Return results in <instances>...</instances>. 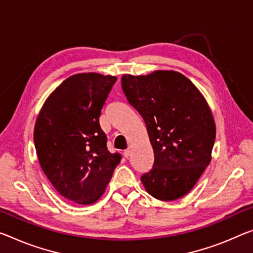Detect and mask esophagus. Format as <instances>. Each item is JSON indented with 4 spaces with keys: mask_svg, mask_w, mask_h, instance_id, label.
Masks as SVG:
<instances>
[{
    "mask_svg": "<svg viewBox=\"0 0 253 253\" xmlns=\"http://www.w3.org/2000/svg\"><path fill=\"white\" fill-rule=\"evenodd\" d=\"M124 156H125L126 159H128L130 156V150H126V151H124Z\"/></svg>",
    "mask_w": 253,
    "mask_h": 253,
    "instance_id": "obj_1",
    "label": "esophagus"
}]
</instances>
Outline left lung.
<instances>
[{
	"instance_id": "obj_1",
	"label": "left lung",
	"mask_w": 253,
	"mask_h": 253,
	"mask_svg": "<svg viewBox=\"0 0 253 253\" xmlns=\"http://www.w3.org/2000/svg\"><path fill=\"white\" fill-rule=\"evenodd\" d=\"M122 87L153 147V169L141 178L145 190L166 202L183 197L211 160L216 126L205 97L177 71L124 74Z\"/></svg>"
}]
</instances>
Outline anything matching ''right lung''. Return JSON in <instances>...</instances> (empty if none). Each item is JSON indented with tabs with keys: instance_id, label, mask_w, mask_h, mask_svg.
<instances>
[{
	"instance_id": "obj_1",
	"label": "right lung",
	"mask_w": 253,
	"mask_h": 253,
	"mask_svg": "<svg viewBox=\"0 0 253 253\" xmlns=\"http://www.w3.org/2000/svg\"><path fill=\"white\" fill-rule=\"evenodd\" d=\"M117 78L78 73L48 95L36 119L40 167L67 200L90 205L101 198L122 155L108 151L99 125L101 108Z\"/></svg>"
}]
</instances>
